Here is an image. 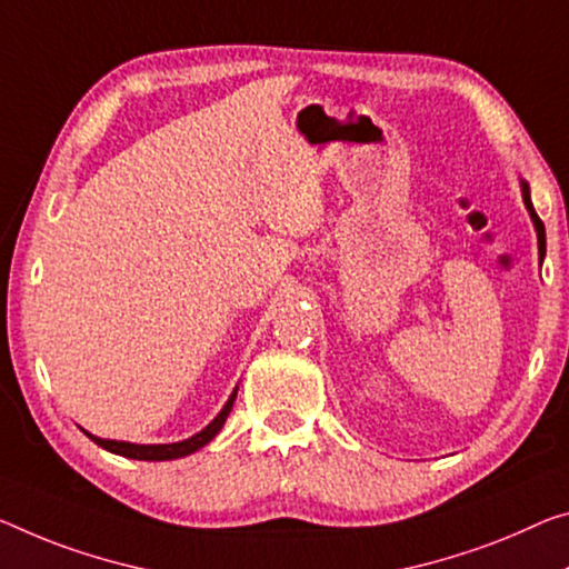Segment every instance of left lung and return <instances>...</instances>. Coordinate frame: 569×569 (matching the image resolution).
<instances>
[{
    "label": "left lung",
    "mask_w": 569,
    "mask_h": 569,
    "mask_svg": "<svg viewBox=\"0 0 569 569\" xmlns=\"http://www.w3.org/2000/svg\"><path fill=\"white\" fill-rule=\"evenodd\" d=\"M521 193H523V203H527L529 213H531V221L537 226V236H539V257H545V249H547V241H545V223L539 221V216L535 211V206H531V198H529V186L527 182H521Z\"/></svg>",
    "instance_id": "left-lung-1"
}]
</instances>
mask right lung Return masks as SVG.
Returning a JSON list of instances; mask_svg holds the SVG:
<instances>
[{
  "label": "right lung",
  "instance_id": "add662e5",
  "mask_svg": "<svg viewBox=\"0 0 569 569\" xmlns=\"http://www.w3.org/2000/svg\"><path fill=\"white\" fill-rule=\"evenodd\" d=\"M233 399H236V389L231 399L226 401V407L221 409V415H218L211 425L206 427V430H200L198 435L188 437V440L182 442H172V445H134V442H117V440H101V437H93L89 435L96 445H101L103 450L109 452H117V456H124V458H134V460H174V458H186L190 452H196L203 448L213 440V437L221 432V427L226 422V417H229L231 407H233Z\"/></svg>",
  "mask_w": 569,
  "mask_h": 569
}]
</instances>
